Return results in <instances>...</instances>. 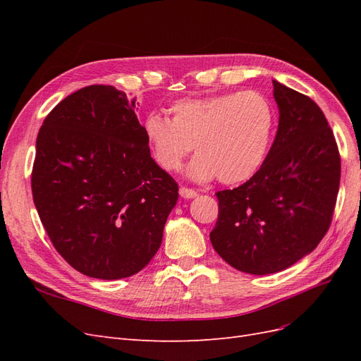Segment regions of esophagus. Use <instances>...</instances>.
<instances>
[{"instance_id":"esophagus-1","label":"esophagus","mask_w":361,"mask_h":361,"mask_svg":"<svg viewBox=\"0 0 361 361\" xmlns=\"http://www.w3.org/2000/svg\"><path fill=\"white\" fill-rule=\"evenodd\" d=\"M179 194H180V197H183V199H194V197H197V191H194V190H191V188H185V187H180L179 188Z\"/></svg>"}]
</instances>
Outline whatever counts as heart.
Segmentation results:
<instances>
[{
	"label": "heart",
	"instance_id": "b5f03b06",
	"mask_svg": "<svg viewBox=\"0 0 361 361\" xmlns=\"http://www.w3.org/2000/svg\"><path fill=\"white\" fill-rule=\"evenodd\" d=\"M169 113L171 118L152 111L143 120L150 154L162 169L174 171L195 147L199 154L188 164L187 176L197 183L251 179L264 166L276 135L274 105L253 90L183 97Z\"/></svg>",
	"mask_w": 361,
	"mask_h": 361
}]
</instances>
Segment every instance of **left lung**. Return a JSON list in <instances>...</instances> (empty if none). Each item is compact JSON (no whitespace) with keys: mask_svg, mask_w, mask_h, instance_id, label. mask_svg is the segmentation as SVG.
<instances>
[{"mask_svg":"<svg viewBox=\"0 0 361 361\" xmlns=\"http://www.w3.org/2000/svg\"><path fill=\"white\" fill-rule=\"evenodd\" d=\"M279 128L264 166L241 187L218 191L209 238L228 265L274 274L318 247L341 183V157L329 122L310 97L272 80Z\"/></svg>","mask_w":361,"mask_h":361,"instance_id":"8db88e82","label":"left lung"}]
</instances>
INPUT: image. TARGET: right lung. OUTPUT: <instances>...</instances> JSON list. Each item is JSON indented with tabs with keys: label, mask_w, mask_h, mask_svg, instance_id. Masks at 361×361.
<instances>
[{
	"label": "right lung",
	"mask_w": 361,
	"mask_h": 361,
	"mask_svg": "<svg viewBox=\"0 0 361 361\" xmlns=\"http://www.w3.org/2000/svg\"><path fill=\"white\" fill-rule=\"evenodd\" d=\"M135 113L125 92L89 85L64 97L37 135L31 190L40 221L63 259L93 279L143 269L179 197Z\"/></svg>",
	"instance_id": "right-lung-1"
}]
</instances>
